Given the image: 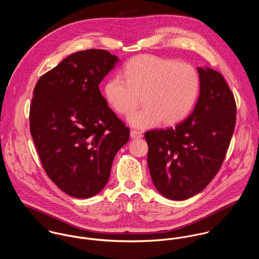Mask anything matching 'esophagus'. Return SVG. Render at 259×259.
Instances as JSON below:
<instances>
[{
  "mask_svg": "<svg viewBox=\"0 0 259 259\" xmlns=\"http://www.w3.org/2000/svg\"><path fill=\"white\" fill-rule=\"evenodd\" d=\"M143 137L142 133L139 132V131H135V130H132L131 131V138L132 139H141Z\"/></svg>",
  "mask_w": 259,
  "mask_h": 259,
  "instance_id": "34e87169",
  "label": "esophagus"
}]
</instances>
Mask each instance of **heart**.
Here are the masks:
<instances>
[{"instance_id": "heart-1", "label": "heart", "mask_w": 259, "mask_h": 259, "mask_svg": "<svg viewBox=\"0 0 259 259\" xmlns=\"http://www.w3.org/2000/svg\"><path fill=\"white\" fill-rule=\"evenodd\" d=\"M120 76L105 83V97L119 114H128L140 102L145 106L133 112L128 122L147 128L161 122L172 125L192 110L199 92V75L188 63L154 55L137 56L123 66Z\"/></svg>"}]
</instances>
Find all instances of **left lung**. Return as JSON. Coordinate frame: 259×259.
<instances>
[{
	"instance_id": "1",
	"label": "left lung",
	"mask_w": 259,
	"mask_h": 259,
	"mask_svg": "<svg viewBox=\"0 0 259 259\" xmlns=\"http://www.w3.org/2000/svg\"><path fill=\"white\" fill-rule=\"evenodd\" d=\"M197 71L200 93L193 111L175 127L145 134L152 183L172 200L199 193L213 180L235 126V100L222 74L210 68Z\"/></svg>"
}]
</instances>
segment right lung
<instances>
[{"instance_id": "1", "label": "right lung", "mask_w": 259, "mask_h": 259, "mask_svg": "<svg viewBox=\"0 0 259 259\" xmlns=\"http://www.w3.org/2000/svg\"><path fill=\"white\" fill-rule=\"evenodd\" d=\"M116 62L105 50L76 52L34 89L30 130L41 165L73 197H92L105 187L116 152L130 139L99 89Z\"/></svg>"}]
</instances>
